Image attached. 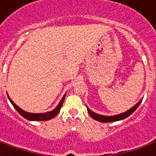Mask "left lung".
I'll use <instances>...</instances> for the list:
<instances>
[{
    "instance_id": "8db88e82",
    "label": "left lung",
    "mask_w": 156,
    "mask_h": 156,
    "mask_svg": "<svg viewBox=\"0 0 156 156\" xmlns=\"http://www.w3.org/2000/svg\"><path fill=\"white\" fill-rule=\"evenodd\" d=\"M141 102H142V99H140L136 105H134V107H132V108H131L130 109H129L128 111L124 112V113H122L120 115H114V116H105V115H98V114H96L94 112L91 111L88 107H87V109H88V114H89V115H90L94 119H95V120L99 121V122H102V123H109V122H115V121L122 120V119H124L125 118L129 117V115H132V114L137 109L138 107H139L140 105L141 104Z\"/></svg>"
}]
</instances>
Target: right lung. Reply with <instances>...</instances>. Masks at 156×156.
Here are the masks:
<instances>
[{
  "label": "right lung",
  "mask_w": 156,
  "mask_h": 156,
  "mask_svg": "<svg viewBox=\"0 0 156 156\" xmlns=\"http://www.w3.org/2000/svg\"><path fill=\"white\" fill-rule=\"evenodd\" d=\"M7 97H8V99L10 100V102L12 103V105H13V107L15 108L16 110L18 112L19 114L22 115L23 118H25L27 119L32 121H47L49 120V119H51L52 118H54L55 116L59 113L60 109H61L63 101H64L65 94L64 96L62 98L61 101L59 102V104H58V106H57L53 110H51V111L50 112H47V113H42V114H32V113H28V112L24 111V110H22L21 108H19L18 106L16 105L15 103H13V101L10 98V97H9L8 95H7Z\"/></svg>",
  "instance_id": "1"
}]
</instances>
